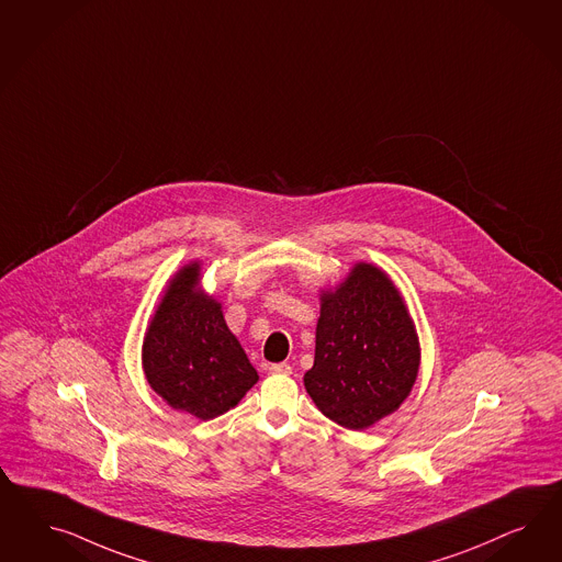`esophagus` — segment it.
Masks as SVG:
<instances>
[{
    "mask_svg": "<svg viewBox=\"0 0 562 562\" xmlns=\"http://www.w3.org/2000/svg\"><path fill=\"white\" fill-rule=\"evenodd\" d=\"M270 373L290 374L292 373V367H290L289 362H278V364H270Z\"/></svg>",
    "mask_w": 562,
    "mask_h": 562,
    "instance_id": "1",
    "label": "esophagus"
}]
</instances>
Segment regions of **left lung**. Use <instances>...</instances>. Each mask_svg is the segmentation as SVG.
Wrapping results in <instances>:
<instances>
[{"label": "left lung", "instance_id": "left-lung-1", "mask_svg": "<svg viewBox=\"0 0 562 562\" xmlns=\"http://www.w3.org/2000/svg\"><path fill=\"white\" fill-rule=\"evenodd\" d=\"M319 301L306 393L336 425L371 428L404 404L418 376L420 341L408 305L390 273L367 261L322 290Z\"/></svg>", "mask_w": 562, "mask_h": 562}]
</instances>
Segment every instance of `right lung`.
Returning a JSON list of instances; mask_svg holds the SVG:
<instances>
[{
	"label": "right lung",
	"instance_id": "obj_1",
	"mask_svg": "<svg viewBox=\"0 0 562 562\" xmlns=\"http://www.w3.org/2000/svg\"><path fill=\"white\" fill-rule=\"evenodd\" d=\"M146 381L170 408L212 420L235 408L259 379L222 305L202 289V261L167 282L142 344Z\"/></svg>",
	"mask_w": 562,
	"mask_h": 562
}]
</instances>
